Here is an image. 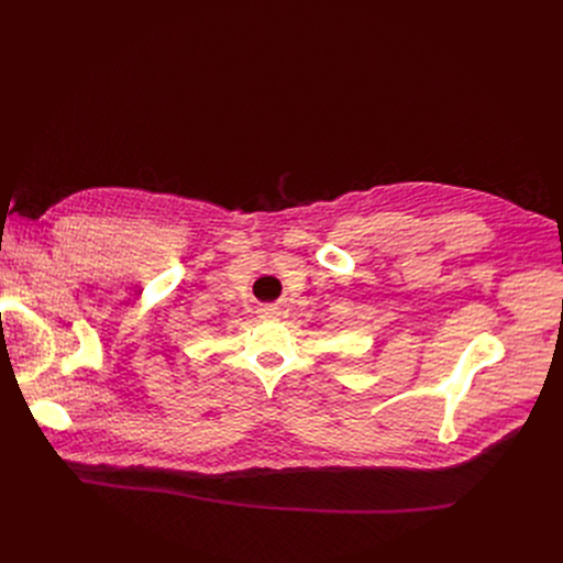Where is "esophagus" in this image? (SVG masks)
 Instances as JSON below:
<instances>
[{"mask_svg":"<svg viewBox=\"0 0 563 563\" xmlns=\"http://www.w3.org/2000/svg\"><path fill=\"white\" fill-rule=\"evenodd\" d=\"M260 317L262 319H278L280 317V308L278 306H262L260 308Z\"/></svg>","mask_w":563,"mask_h":563,"instance_id":"obj_1","label":"esophagus"}]
</instances>
